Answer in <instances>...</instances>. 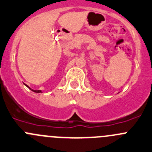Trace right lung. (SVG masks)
<instances>
[{
	"mask_svg": "<svg viewBox=\"0 0 152 152\" xmlns=\"http://www.w3.org/2000/svg\"><path fill=\"white\" fill-rule=\"evenodd\" d=\"M24 85H25V84H24ZM26 85V86L27 87V88H29V89H30L31 91H33V92H35V93H42V91H41V90H39V91H35V90H32V89H31V88H29V86H27V85Z\"/></svg>",
	"mask_w": 152,
	"mask_h": 152,
	"instance_id": "add662e5",
	"label": "right lung"
}]
</instances>
